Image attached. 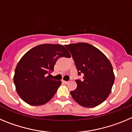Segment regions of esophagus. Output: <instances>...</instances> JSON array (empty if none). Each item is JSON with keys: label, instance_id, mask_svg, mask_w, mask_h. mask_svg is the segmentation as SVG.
<instances>
[{"label": "esophagus", "instance_id": "esophagus-1", "mask_svg": "<svg viewBox=\"0 0 132 132\" xmlns=\"http://www.w3.org/2000/svg\"><path fill=\"white\" fill-rule=\"evenodd\" d=\"M69 81H66V80H63V83H65V84L69 83Z\"/></svg>", "mask_w": 132, "mask_h": 132}]
</instances>
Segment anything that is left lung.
<instances>
[{
	"mask_svg": "<svg viewBox=\"0 0 132 132\" xmlns=\"http://www.w3.org/2000/svg\"><path fill=\"white\" fill-rule=\"evenodd\" d=\"M71 53L83 81L77 80V87L71 91L75 102L85 108L97 106L110 94L115 79L109 59L101 51L87 43L65 45Z\"/></svg>",
	"mask_w": 132,
	"mask_h": 132,
	"instance_id": "obj_1",
	"label": "left lung"
}]
</instances>
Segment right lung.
I'll return each instance as SVG.
<instances>
[{"instance_id":"obj_1","label":"right lung","mask_w":132,"mask_h":132,"mask_svg":"<svg viewBox=\"0 0 132 132\" xmlns=\"http://www.w3.org/2000/svg\"><path fill=\"white\" fill-rule=\"evenodd\" d=\"M61 57H71V55L63 45L50 44L37 45L22 56L15 69L14 82L24 102L41 106L53 97L61 81L50 79L47 75Z\"/></svg>"}]
</instances>
